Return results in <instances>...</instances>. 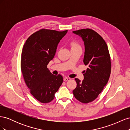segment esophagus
Listing matches in <instances>:
<instances>
[{
    "label": "esophagus",
    "mask_w": 130,
    "mask_h": 130,
    "mask_svg": "<svg viewBox=\"0 0 130 130\" xmlns=\"http://www.w3.org/2000/svg\"><path fill=\"white\" fill-rule=\"evenodd\" d=\"M71 78H70V77H65L64 78H63V80L64 81H69L70 80Z\"/></svg>",
    "instance_id": "1"
}]
</instances>
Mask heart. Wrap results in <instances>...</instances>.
<instances>
[{
    "mask_svg": "<svg viewBox=\"0 0 130 130\" xmlns=\"http://www.w3.org/2000/svg\"><path fill=\"white\" fill-rule=\"evenodd\" d=\"M71 45L72 48H76V47H80V44L77 41H73L71 42Z\"/></svg>",
    "mask_w": 130,
    "mask_h": 130,
    "instance_id": "heart-1",
    "label": "heart"
}]
</instances>
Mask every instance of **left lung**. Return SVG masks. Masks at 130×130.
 <instances>
[{"instance_id":"obj_1","label":"left lung","mask_w":130,"mask_h":130,"mask_svg":"<svg viewBox=\"0 0 130 130\" xmlns=\"http://www.w3.org/2000/svg\"><path fill=\"white\" fill-rule=\"evenodd\" d=\"M73 32L84 41V62L89 67L85 71L83 81L75 78L77 86L73 93L78 101L88 104L96 99L108 82L111 71V57L106 42L96 31L87 28Z\"/></svg>"}]
</instances>
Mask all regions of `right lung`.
Instances as JSON below:
<instances>
[{
  "instance_id": "add662e5",
  "label": "right lung",
  "mask_w": 130,
  "mask_h": 130,
  "mask_svg": "<svg viewBox=\"0 0 130 130\" xmlns=\"http://www.w3.org/2000/svg\"><path fill=\"white\" fill-rule=\"evenodd\" d=\"M67 32V30L42 29L30 36L23 46L21 62L23 76L30 93L42 103L53 101L63 81L61 75L51 73L47 65Z\"/></svg>"
}]
</instances>
